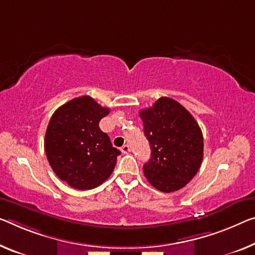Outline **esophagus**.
I'll return each instance as SVG.
<instances>
[{"mask_svg":"<svg viewBox=\"0 0 255 255\" xmlns=\"http://www.w3.org/2000/svg\"><path fill=\"white\" fill-rule=\"evenodd\" d=\"M121 151H122L123 154H128V152L130 151V147H128V144H124V146H122V148H121Z\"/></svg>","mask_w":255,"mask_h":255,"instance_id":"1","label":"esophagus"}]
</instances>
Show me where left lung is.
I'll list each match as a JSON object with an SVG mask.
<instances>
[{
    "label": "left lung",
    "mask_w": 255,
    "mask_h": 255,
    "mask_svg": "<svg viewBox=\"0 0 255 255\" xmlns=\"http://www.w3.org/2000/svg\"><path fill=\"white\" fill-rule=\"evenodd\" d=\"M139 115L151 149V157L143 165L144 177L163 193L181 189L201 167V128L182 105L167 97L159 98Z\"/></svg>",
    "instance_id": "obj_1"
}]
</instances>
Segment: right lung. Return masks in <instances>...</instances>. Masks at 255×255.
<instances>
[{
	"label": "right lung",
	"mask_w": 255,
	"mask_h": 255,
	"mask_svg": "<svg viewBox=\"0 0 255 255\" xmlns=\"http://www.w3.org/2000/svg\"><path fill=\"white\" fill-rule=\"evenodd\" d=\"M109 112L84 96L60 106L50 119L44 139L46 157L57 177L75 189H93L114 171L121 151L99 128Z\"/></svg>",
	"instance_id": "1"
}]
</instances>
